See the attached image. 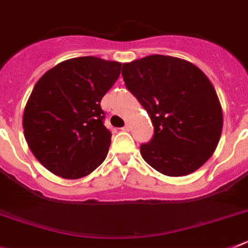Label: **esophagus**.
<instances>
[{"label":"esophagus","instance_id":"34e87169","mask_svg":"<svg viewBox=\"0 0 248 248\" xmlns=\"http://www.w3.org/2000/svg\"><path fill=\"white\" fill-rule=\"evenodd\" d=\"M130 125H129V124H125V125L123 126L122 128V130H124V131H130Z\"/></svg>","mask_w":248,"mask_h":248}]
</instances>
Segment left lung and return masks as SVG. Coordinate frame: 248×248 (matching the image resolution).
Listing matches in <instances>:
<instances>
[{"instance_id":"obj_1","label":"left lung","mask_w":248,"mask_h":248,"mask_svg":"<svg viewBox=\"0 0 248 248\" xmlns=\"http://www.w3.org/2000/svg\"><path fill=\"white\" fill-rule=\"evenodd\" d=\"M126 88L149 113L154 136L140 146L152 169L187 176L212 157L222 130V109L212 82L183 59L150 55L125 62Z\"/></svg>"}]
</instances>
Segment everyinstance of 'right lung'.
Returning <instances> with one entry per match:
<instances>
[{"label": "right lung", "instance_id": "right-lung-1", "mask_svg": "<svg viewBox=\"0 0 248 248\" xmlns=\"http://www.w3.org/2000/svg\"><path fill=\"white\" fill-rule=\"evenodd\" d=\"M120 69L117 61L82 56L58 63L35 83L24 108V136L51 173L81 178L106 160L112 134L101 101Z\"/></svg>", "mask_w": 248, "mask_h": 248}]
</instances>
